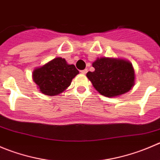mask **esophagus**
Here are the masks:
<instances>
[{
    "instance_id": "1",
    "label": "esophagus",
    "mask_w": 160,
    "mask_h": 160,
    "mask_svg": "<svg viewBox=\"0 0 160 160\" xmlns=\"http://www.w3.org/2000/svg\"><path fill=\"white\" fill-rule=\"evenodd\" d=\"M80 72H81V73H83V74H86L87 72H88V69H83V70H81V71H80Z\"/></svg>"
}]
</instances>
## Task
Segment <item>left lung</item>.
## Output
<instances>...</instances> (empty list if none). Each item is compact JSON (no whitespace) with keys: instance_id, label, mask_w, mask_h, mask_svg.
Listing matches in <instances>:
<instances>
[{"instance_id":"left-lung-1","label":"left lung","mask_w":160,"mask_h":160,"mask_svg":"<svg viewBox=\"0 0 160 160\" xmlns=\"http://www.w3.org/2000/svg\"><path fill=\"white\" fill-rule=\"evenodd\" d=\"M94 72L87 77L94 88L102 95L114 97L129 91L134 84V70L125 60L98 58L92 64Z\"/></svg>"}]
</instances>
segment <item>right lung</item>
Returning a JSON list of instances; mask_svg holds the SVG:
<instances>
[{
    "label": "right lung",
    "instance_id": "add662e5",
    "mask_svg": "<svg viewBox=\"0 0 160 160\" xmlns=\"http://www.w3.org/2000/svg\"><path fill=\"white\" fill-rule=\"evenodd\" d=\"M79 73L74 65L62 58H54L32 72V79L44 94L53 96L63 92Z\"/></svg>",
    "mask_w": 160,
    "mask_h": 160
}]
</instances>
